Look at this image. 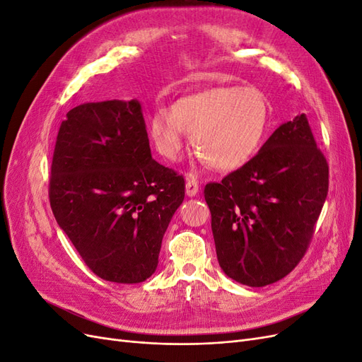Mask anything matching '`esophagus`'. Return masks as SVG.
Listing matches in <instances>:
<instances>
[{
  "instance_id": "1",
  "label": "esophagus",
  "mask_w": 362,
  "mask_h": 362,
  "mask_svg": "<svg viewBox=\"0 0 362 362\" xmlns=\"http://www.w3.org/2000/svg\"><path fill=\"white\" fill-rule=\"evenodd\" d=\"M199 192V182L196 181L192 175H189L187 178H185V193H187V196H194L198 194Z\"/></svg>"
}]
</instances>
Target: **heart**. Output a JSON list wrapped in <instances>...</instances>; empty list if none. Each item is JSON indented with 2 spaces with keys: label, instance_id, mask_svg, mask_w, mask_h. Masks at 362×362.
I'll return each instance as SVG.
<instances>
[{
  "label": "heart",
  "instance_id": "heart-1",
  "mask_svg": "<svg viewBox=\"0 0 362 362\" xmlns=\"http://www.w3.org/2000/svg\"><path fill=\"white\" fill-rule=\"evenodd\" d=\"M269 125V104L252 87H213L184 96L172 112L157 108L148 133L158 154L177 160L185 133L199 158L218 172H231L255 156Z\"/></svg>",
  "mask_w": 362,
  "mask_h": 362
}]
</instances>
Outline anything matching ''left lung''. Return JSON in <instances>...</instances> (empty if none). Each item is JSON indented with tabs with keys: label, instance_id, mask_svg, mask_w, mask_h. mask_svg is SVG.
I'll return each mask as SVG.
<instances>
[{
	"label": "left lung",
	"instance_id": "obj_1",
	"mask_svg": "<svg viewBox=\"0 0 362 362\" xmlns=\"http://www.w3.org/2000/svg\"><path fill=\"white\" fill-rule=\"evenodd\" d=\"M327 187V161L308 119L296 116L245 166L205 185L222 270L249 287L288 275L308 250Z\"/></svg>",
	"mask_w": 362,
	"mask_h": 362
}]
</instances>
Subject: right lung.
<instances>
[{
  "label": "right lung",
  "instance_id": "right-lung-1",
  "mask_svg": "<svg viewBox=\"0 0 362 362\" xmlns=\"http://www.w3.org/2000/svg\"><path fill=\"white\" fill-rule=\"evenodd\" d=\"M184 192L182 175L152 158L139 101L89 103L66 113L54 148L49 204L96 276L148 279Z\"/></svg>",
  "mask_w": 362,
  "mask_h": 362
}]
</instances>
